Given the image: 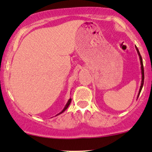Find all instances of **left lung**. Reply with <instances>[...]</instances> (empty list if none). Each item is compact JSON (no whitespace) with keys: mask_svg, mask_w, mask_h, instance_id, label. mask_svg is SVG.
Here are the masks:
<instances>
[{"mask_svg":"<svg viewBox=\"0 0 152 152\" xmlns=\"http://www.w3.org/2000/svg\"><path fill=\"white\" fill-rule=\"evenodd\" d=\"M135 48L136 49V51H137V53L139 54V59H140V63H141V86H140V88H139V93H138V95H137V99L139 98V95H140V93L141 91V89H142L143 88V85H144V66H143V60H142V58H141V56L140 54V52H139V49H138L137 47H136V46H135Z\"/></svg>","mask_w":152,"mask_h":152,"instance_id":"left-lung-1","label":"left lung"}]
</instances>
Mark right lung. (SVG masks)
I'll return each mask as SVG.
<instances>
[{
	"label": "right lung",
	"mask_w": 152,
	"mask_h": 152,
	"mask_svg": "<svg viewBox=\"0 0 152 152\" xmlns=\"http://www.w3.org/2000/svg\"><path fill=\"white\" fill-rule=\"evenodd\" d=\"M71 100H72V99L71 98H69V100H68V101H67V104H66L65 105V106H64V109H63V110H62V111L60 112V113H58V114H57V115H56V116H57V115H59V114H61V113H62L64 111V110H66V109H67V108H68V106H69V104H70V103H71Z\"/></svg>",
	"instance_id": "1"
}]
</instances>
